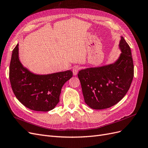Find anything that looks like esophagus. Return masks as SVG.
Masks as SVG:
<instances>
[{
  "label": "esophagus",
  "instance_id": "34e87169",
  "mask_svg": "<svg viewBox=\"0 0 148 148\" xmlns=\"http://www.w3.org/2000/svg\"><path fill=\"white\" fill-rule=\"evenodd\" d=\"M80 69V67L79 66H75L73 68V73L74 75H77L79 70Z\"/></svg>",
  "mask_w": 148,
  "mask_h": 148
}]
</instances>
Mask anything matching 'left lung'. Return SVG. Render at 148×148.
Here are the masks:
<instances>
[{
	"label": "left lung",
	"mask_w": 148,
	"mask_h": 148,
	"mask_svg": "<svg viewBox=\"0 0 148 148\" xmlns=\"http://www.w3.org/2000/svg\"><path fill=\"white\" fill-rule=\"evenodd\" d=\"M121 51L113 64L79 71L84 102L91 109L100 110L115 105L126 95L134 75L131 49L120 36Z\"/></svg>",
	"instance_id": "obj_1"
}]
</instances>
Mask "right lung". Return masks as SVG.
I'll use <instances>...</instances> for the list:
<instances>
[{
  "label": "right lung",
  "mask_w": 148,
  "mask_h": 148,
  "mask_svg": "<svg viewBox=\"0 0 148 148\" xmlns=\"http://www.w3.org/2000/svg\"><path fill=\"white\" fill-rule=\"evenodd\" d=\"M18 46V44L13 49L10 64L9 78L13 93L31 110H52L59 102L62 86L73 77V72L66 70L47 75L34 73L21 63Z\"/></svg>",
  "instance_id": "right-lung-1"
}]
</instances>
